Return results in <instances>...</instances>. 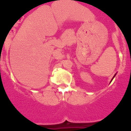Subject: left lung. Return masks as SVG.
Wrapping results in <instances>:
<instances>
[{
  "label": "left lung",
  "instance_id": "left-lung-1",
  "mask_svg": "<svg viewBox=\"0 0 131 131\" xmlns=\"http://www.w3.org/2000/svg\"><path fill=\"white\" fill-rule=\"evenodd\" d=\"M115 75H114V77H115ZM114 77H113V78H114ZM113 79H112V80H111V81H112V80H113Z\"/></svg>",
  "mask_w": 131,
  "mask_h": 131
}]
</instances>
